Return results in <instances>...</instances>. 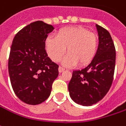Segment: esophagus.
<instances>
[{
    "instance_id": "esophagus-1",
    "label": "esophagus",
    "mask_w": 126,
    "mask_h": 126,
    "mask_svg": "<svg viewBox=\"0 0 126 126\" xmlns=\"http://www.w3.org/2000/svg\"><path fill=\"white\" fill-rule=\"evenodd\" d=\"M64 70H65V68H63L61 67V66L58 68V72H59L60 73H63Z\"/></svg>"
}]
</instances>
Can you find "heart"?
I'll use <instances>...</instances> for the list:
<instances>
[{"label":"heart","instance_id":"1","mask_svg":"<svg viewBox=\"0 0 126 126\" xmlns=\"http://www.w3.org/2000/svg\"><path fill=\"white\" fill-rule=\"evenodd\" d=\"M47 52L53 62L61 61L65 48L68 56L63 64L70 67L78 64L89 65L95 57L98 48V36L81 26L63 27L56 32L55 38L48 37L45 41Z\"/></svg>","mask_w":126,"mask_h":126}]
</instances>
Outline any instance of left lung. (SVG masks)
Instances as JSON below:
<instances>
[{
  "label": "left lung",
  "mask_w": 126,
  "mask_h": 126,
  "mask_svg": "<svg viewBox=\"0 0 126 126\" xmlns=\"http://www.w3.org/2000/svg\"><path fill=\"white\" fill-rule=\"evenodd\" d=\"M99 47L95 57L86 68L73 72L68 84L71 99L82 106H92L101 100L112 84L116 49L109 32L96 25Z\"/></svg>",
  "instance_id": "left-lung-1"
}]
</instances>
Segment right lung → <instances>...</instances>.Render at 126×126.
Masks as SVG:
<instances>
[{
    "label": "right lung",
    "mask_w": 126,
    "mask_h": 126,
    "mask_svg": "<svg viewBox=\"0 0 126 126\" xmlns=\"http://www.w3.org/2000/svg\"><path fill=\"white\" fill-rule=\"evenodd\" d=\"M54 28L43 21L25 27L14 37L8 71L14 92L21 101L36 105L49 96L58 65L48 57L45 41Z\"/></svg>",
    "instance_id": "add662e5"
}]
</instances>
